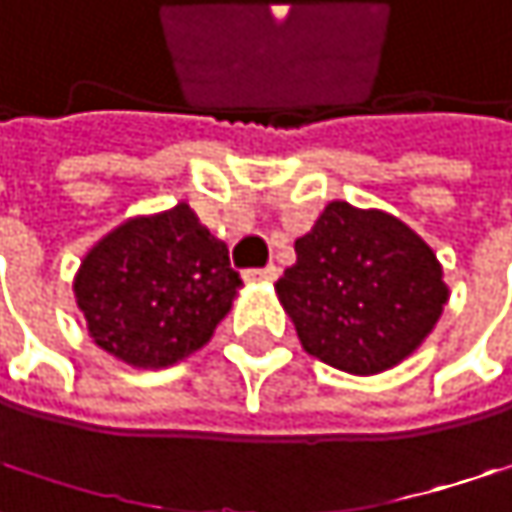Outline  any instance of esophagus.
I'll return each instance as SVG.
<instances>
[{
    "label": "esophagus",
    "mask_w": 512,
    "mask_h": 512,
    "mask_svg": "<svg viewBox=\"0 0 512 512\" xmlns=\"http://www.w3.org/2000/svg\"><path fill=\"white\" fill-rule=\"evenodd\" d=\"M244 280H250V283H268V280H277V268H274V265L250 268V271H244Z\"/></svg>",
    "instance_id": "34e87169"
}]
</instances>
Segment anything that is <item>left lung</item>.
Returning <instances> with one entry per match:
<instances>
[{"instance_id": "8db88e82", "label": "left lung", "mask_w": 512, "mask_h": 512, "mask_svg": "<svg viewBox=\"0 0 512 512\" xmlns=\"http://www.w3.org/2000/svg\"><path fill=\"white\" fill-rule=\"evenodd\" d=\"M277 295L301 347L350 374L398 365L446 304L431 247L401 220L347 202H332L295 241Z\"/></svg>"}]
</instances>
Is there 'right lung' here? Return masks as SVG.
Segmentation results:
<instances>
[{"label":"right lung","mask_w":512,"mask_h":512,"mask_svg":"<svg viewBox=\"0 0 512 512\" xmlns=\"http://www.w3.org/2000/svg\"><path fill=\"white\" fill-rule=\"evenodd\" d=\"M238 286L226 244L174 205L105 235L81 262L75 298L105 353L165 368L211 341Z\"/></svg>","instance_id":"right-lung-1"}]
</instances>
